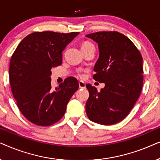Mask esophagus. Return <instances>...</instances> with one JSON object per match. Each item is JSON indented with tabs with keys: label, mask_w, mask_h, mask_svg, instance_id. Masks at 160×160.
<instances>
[{
	"label": "esophagus",
	"mask_w": 160,
	"mask_h": 160,
	"mask_svg": "<svg viewBox=\"0 0 160 160\" xmlns=\"http://www.w3.org/2000/svg\"><path fill=\"white\" fill-rule=\"evenodd\" d=\"M78 87H79L80 89H84L85 87H86V84H85V83L84 82L80 81V82H78Z\"/></svg>",
	"instance_id": "esophagus-1"
}]
</instances>
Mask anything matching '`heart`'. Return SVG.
<instances>
[{"label":"heart","mask_w":160,"mask_h":160,"mask_svg":"<svg viewBox=\"0 0 160 160\" xmlns=\"http://www.w3.org/2000/svg\"><path fill=\"white\" fill-rule=\"evenodd\" d=\"M89 45H92V43H89V42H85V43H84V44L82 45V47H86V46H89Z\"/></svg>","instance_id":"heart-1"}]
</instances>
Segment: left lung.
Returning <instances> with one entry per match:
<instances>
[{
  "label": "left lung",
  "mask_w": 160,
  "mask_h": 160,
  "mask_svg": "<svg viewBox=\"0 0 160 160\" xmlns=\"http://www.w3.org/2000/svg\"><path fill=\"white\" fill-rule=\"evenodd\" d=\"M99 48L93 78L105 83L100 92L91 84L86 87L89 97L86 113L92 122L111 125L129 114L141 95L143 82V58L134 43L117 31L87 35Z\"/></svg>",
  "instance_id": "8db88e82"
}]
</instances>
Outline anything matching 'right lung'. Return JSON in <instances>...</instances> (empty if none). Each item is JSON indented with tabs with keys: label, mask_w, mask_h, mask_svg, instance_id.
Wrapping results in <instances>:
<instances>
[{
	"label": "right lung",
	"mask_w": 160,
	"mask_h": 160,
	"mask_svg": "<svg viewBox=\"0 0 160 160\" xmlns=\"http://www.w3.org/2000/svg\"><path fill=\"white\" fill-rule=\"evenodd\" d=\"M78 32H35L26 36L12 54L11 89L24 117L38 126H50L65 114L68 101L78 89L74 77L52 88V68L62 64V52Z\"/></svg>",
	"instance_id": "1"
}]
</instances>
